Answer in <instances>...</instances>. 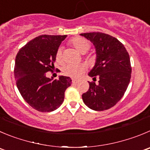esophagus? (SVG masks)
<instances>
[{
  "mask_svg": "<svg viewBox=\"0 0 150 150\" xmlns=\"http://www.w3.org/2000/svg\"><path fill=\"white\" fill-rule=\"evenodd\" d=\"M72 82H73V83H74V84H77L78 82H79V81L76 80V79H73Z\"/></svg>",
  "mask_w": 150,
  "mask_h": 150,
  "instance_id": "obj_1",
  "label": "esophagus"
}]
</instances>
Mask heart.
I'll use <instances>...</instances> for the list:
<instances>
[{"label":"heart","mask_w":150,"mask_h":150,"mask_svg":"<svg viewBox=\"0 0 150 150\" xmlns=\"http://www.w3.org/2000/svg\"><path fill=\"white\" fill-rule=\"evenodd\" d=\"M71 43L79 52L85 54L91 48V43L88 40L81 37H76L71 40ZM56 60L58 63L62 62V48H59L56 52ZM85 71V68L82 65L68 64L62 68V72L66 76L71 78L77 79L80 77Z\"/></svg>","instance_id":"b5f03b06"}]
</instances>
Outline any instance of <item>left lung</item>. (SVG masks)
I'll return each mask as SVG.
<instances>
[{"label": "left lung", "mask_w": 150, "mask_h": 150, "mask_svg": "<svg viewBox=\"0 0 150 150\" xmlns=\"http://www.w3.org/2000/svg\"><path fill=\"white\" fill-rule=\"evenodd\" d=\"M93 42L96 51V62L88 75L93 81L82 94L84 103L96 111L108 110L123 97L129 85L132 67L129 54L115 38L102 32L80 34Z\"/></svg>", "instance_id": "left-lung-1"}]
</instances>
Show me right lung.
I'll return each mask as SVG.
<instances>
[{
	"label": "right lung",
	"instance_id": "add662e5",
	"mask_svg": "<svg viewBox=\"0 0 150 150\" xmlns=\"http://www.w3.org/2000/svg\"><path fill=\"white\" fill-rule=\"evenodd\" d=\"M66 35H43L23 46L17 54L14 73L16 85L24 100L40 112H51L62 104L65 91L71 85L68 76L53 80L56 52Z\"/></svg>",
	"mask_w": 150,
	"mask_h": 150
}]
</instances>
